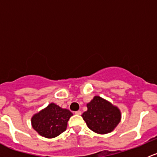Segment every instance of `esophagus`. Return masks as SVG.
I'll list each match as a JSON object with an SVG mask.
<instances>
[{
    "label": "esophagus",
    "mask_w": 157,
    "mask_h": 157,
    "mask_svg": "<svg viewBox=\"0 0 157 157\" xmlns=\"http://www.w3.org/2000/svg\"><path fill=\"white\" fill-rule=\"evenodd\" d=\"M75 114L77 115H81V112L80 111H77V112H75Z\"/></svg>",
    "instance_id": "esophagus-1"
}]
</instances>
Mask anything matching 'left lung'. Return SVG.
Returning <instances> with one entry per match:
<instances>
[{"instance_id":"1","label":"left lung","mask_w":157,"mask_h":157,"mask_svg":"<svg viewBox=\"0 0 157 157\" xmlns=\"http://www.w3.org/2000/svg\"><path fill=\"white\" fill-rule=\"evenodd\" d=\"M81 115L90 130L99 134L112 132L121 119L120 109L106 99L95 96Z\"/></svg>"}]
</instances>
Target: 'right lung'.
<instances>
[{
    "instance_id": "add662e5",
    "label": "right lung",
    "mask_w": 157,
    "mask_h": 157,
    "mask_svg": "<svg viewBox=\"0 0 157 157\" xmlns=\"http://www.w3.org/2000/svg\"><path fill=\"white\" fill-rule=\"evenodd\" d=\"M73 113L54 102L34 114L31 118L33 128L42 137L54 138L66 131L67 121Z\"/></svg>"
}]
</instances>
